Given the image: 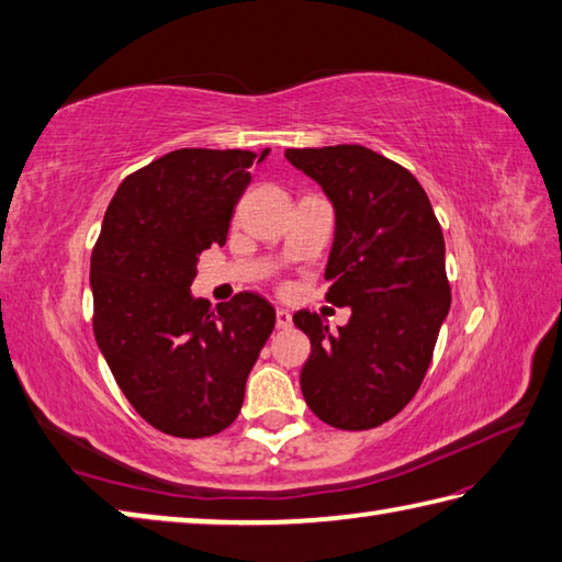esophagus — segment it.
<instances>
[{
    "instance_id": "34e87169",
    "label": "esophagus",
    "mask_w": 562,
    "mask_h": 562,
    "mask_svg": "<svg viewBox=\"0 0 562 562\" xmlns=\"http://www.w3.org/2000/svg\"><path fill=\"white\" fill-rule=\"evenodd\" d=\"M274 318H278V328H290L292 326V314L288 310H278V312H274Z\"/></svg>"
}]
</instances>
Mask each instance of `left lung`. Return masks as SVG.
<instances>
[{
    "mask_svg": "<svg viewBox=\"0 0 562 562\" xmlns=\"http://www.w3.org/2000/svg\"><path fill=\"white\" fill-rule=\"evenodd\" d=\"M284 158L334 204L326 300L350 310L336 334L318 314H294L312 340L302 394L324 424L366 431L412 402L431 362L450 310L443 231L419 180L375 150L288 148Z\"/></svg>",
    "mask_w": 562,
    "mask_h": 562,
    "instance_id": "1",
    "label": "left lung"
}]
</instances>
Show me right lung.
I'll return each instance as SVG.
<instances>
[{
	"label": "right lung",
	"mask_w": 562,
	"mask_h": 562,
	"mask_svg": "<svg viewBox=\"0 0 562 562\" xmlns=\"http://www.w3.org/2000/svg\"><path fill=\"white\" fill-rule=\"evenodd\" d=\"M268 153L172 150L128 175L106 206L90 262L94 338L124 397L162 434L204 438L234 424L274 328L256 292L214 310L190 292Z\"/></svg>",
	"instance_id": "obj_1"
}]
</instances>
